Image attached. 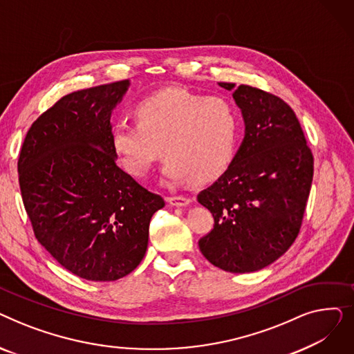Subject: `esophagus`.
I'll return each instance as SVG.
<instances>
[{
  "instance_id": "obj_1",
  "label": "esophagus",
  "mask_w": 354,
  "mask_h": 354,
  "mask_svg": "<svg viewBox=\"0 0 354 354\" xmlns=\"http://www.w3.org/2000/svg\"><path fill=\"white\" fill-rule=\"evenodd\" d=\"M166 201L171 203L174 207H187L191 203V199L187 196H182V195H175V196H167Z\"/></svg>"
}]
</instances>
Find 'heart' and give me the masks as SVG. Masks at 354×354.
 <instances>
[{
  "mask_svg": "<svg viewBox=\"0 0 354 354\" xmlns=\"http://www.w3.org/2000/svg\"><path fill=\"white\" fill-rule=\"evenodd\" d=\"M136 122L118 120L110 146L123 169L135 178L147 175L163 152L166 182H208L234 159L238 113L221 96L203 97L179 87L152 93L135 106Z\"/></svg>",
  "mask_w": 354,
  "mask_h": 354,
  "instance_id": "obj_1",
  "label": "heart"
}]
</instances>
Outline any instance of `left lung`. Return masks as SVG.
<instances>
[{
	"mask_svg": "<svg viewBox=\"0 0 354 354\" xmlns=\"http://www.w3.org/2000/svg\"><path fill=\"white\" fill-rule=\"evenodd\" d=\"M232 96L243 111L245 138L228 169L198 194L214 216V228L198 245L215 267L241 274L270 266L292 245L314 159L299 119L283 99L247 84Z\"/></svg>",
	"mask_w": 354,
	"mask_h": 354,
	"instance_id": "left-lung-1",
	"label": "left lung"
}]
</instances>
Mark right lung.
Listing matches in <instances>:
<instances>
[{"label": "right lung", "mask_w": 354, "mask_h": 354, "mask_svg": "<svg viewBox=\"0 0 354 354\" xmlns=\"http://www.w3.org/2000/svg\"><path fill=\"white\" fill-rule=\"evenodd\" d=\"M129 80L70 93L37 118L18 156V182L37 241L90 281L132 272L165 201L116 165L111 110Z\"/></svg>", "instance_id": "right-lung-1"}]
</instances>
